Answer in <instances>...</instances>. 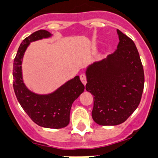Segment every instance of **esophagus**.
I'll list each match as a JSON object with an SVG mask.
<instances>
[{
  "instance_id": "obj_1",
  "label": "esophagus",
  "mask_w": 158,
  "mask_h": 158,
  "mask_svg": "<svg viewBox=\"0 0 158 158\" xmlns=\"http://www.w3.org/2000/svg\"><path fill=\"white\" fill-rule=\"evenodd\" d=\"M80 78H81V82H82V83H83V85H86L87 80H86V76H85V74H84V73L81 74Z\"/></svg>"
}]
</instances>
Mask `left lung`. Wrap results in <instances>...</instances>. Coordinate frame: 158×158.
<instances>
[{"instance_id": "8db88e82", "label": "left lung", "mask_w": 158, "mask_h": 158, "mask_svg": "<svg viewBox=\"0 0 158 158\" xmlns=\"http://www.w3.org/2000/svg\"><path fill=\"white\" fill-rule=\"evenodd\" d=\"M117 32L118 49L85 70V89L94 96L92 119L103 126L126 121L138 107L144 87V71L135 43Z\"/></svg>"}]
</instances>
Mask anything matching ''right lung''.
<instances>
[{"label":"right lung","mask_w":158,"mask_h":158,"mask_svg":"<svg viewBox=\"0 0 158 158\" xmlns=\"http://www.w3.org/2000/svg\"><path fill=\"white\" fill-rule=\"evenodd\" d=\"M52 36L40 30L23 40L13 63V88L19 102L34 123L47 128H63L69 123L73 102L85 90L79 76H76L48 94L32 92L23 81L22 64L26 50L30 43Z\"/></svg>","instance_id":"right-lung-1"}]
</instances>
